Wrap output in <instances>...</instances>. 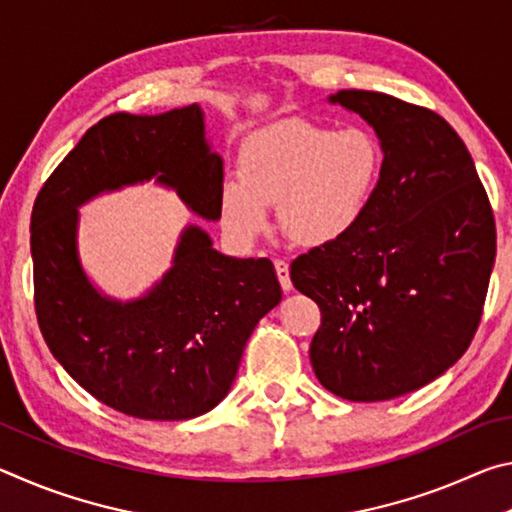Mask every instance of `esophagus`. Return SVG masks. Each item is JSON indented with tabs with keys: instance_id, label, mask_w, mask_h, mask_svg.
<instances>
[{
	"instance_id": "obj_1",
	"label": "esophagus",
	"mask_w": 512,
	"mask_h": 512,
	"mask_svg": "<svg viewBox=\"0 0 512 512\" xmlns=\"http://www.w3.org/2000/svg\"><path fill=\"white\" fill-rule=\"evenodd\" d=\"M273 264H275V273H277V280H280V284H282V289L291 291L293 284H291V277H289V262H287V259L277 257V259H273Z\"/></svg>"
}]
</instances>
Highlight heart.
I'll list each match as a JSON object with an SVG mask.
<instances>
[{
    "label": "heart",
    "instance_id": "obj_1",
    "mask_svg": "<svg viewBox=\"0 0 512 512\" xmlns=\"http://www.w3.org/2000/svg\"><path fill=\"white\" fill-rule=\"evenodd\" d=\"M381 169V146L363 128L280 121L246 140L239 178L221 187V223L248 246L268 230V205L277 201L282 230L296 244H334L366 216Z\"/></svg>",
    "mask_w": 512,
    "mask_h": 512
}]
</instances>
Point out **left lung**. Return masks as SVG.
<instances>
[{
	"mask_svg": "<svg viewBox=\"0 0 512 512\" xmlns=\"http://www.w3.org/2000/svg\"><path fill=\"white\" fill-rule=\"evenodd\" d=\"M375 128L384 169L348 237L291 262V282L320 309L309 359L350 402L411 393L456 363L481 323L497 255L490 198L447 121L372 90L332 97Z\"/></svg>",
	"mask_w": 512,
	"mask_h": 512,
	"instance_id": "8db88e82",
	"label": "left lung"
}]
</instances>
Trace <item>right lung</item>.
I'll list each match as a JSON object with an SVG mask.
<instances>
[{"label":"right lung","mask_w":512,"mask_h":512,"mask_svg":"<svg viewBox=\"0 0 512 512\" xmlns=\"http://www.w3.org/2000/svg\"><path fill=\"white\" fill-rule=\"evenodd\" d=\"M155 173L196 214L219 219L223 162L207 149L196 103L155 117L117 112L65 155L31 212L33 302L51 354L85 391L133 418L173 422L228 395L246 341L282 289L271 259L225 257L192 225L149 296L101 298L76 257V207Z\"/></svg>","instance_id":"add662e5"}]
</instances>
